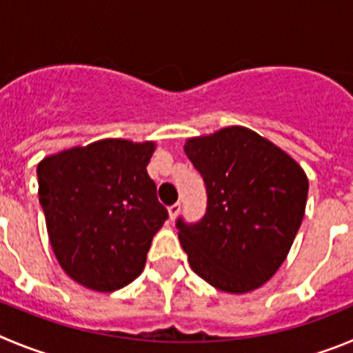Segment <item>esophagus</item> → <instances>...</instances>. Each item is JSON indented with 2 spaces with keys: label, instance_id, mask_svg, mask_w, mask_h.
I'll return each instance as SVG.
<instances>
[{
  "label": "esophagus",
  "instance_id": "34e87169",
  "mask_svg": "<svg viewBox=\"0 0 353 353\" xmlns=\"http://www.w3.org/2000/svg\"><path fill=\"white\" fill-rule=\"evenodd\" d=\"M179 211H181V204L179 202H176V204H172V205H169V216H170V220H176L177 218V214H179Z\"/></svg>",
  "mask_w": 353,
  "mask_h": 353
}]
</instances>
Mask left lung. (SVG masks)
Here are the masks:
<instances>
[{"label": "left lung", "mask_w": 353, "mask_h": 353, "mask_svg": "<svg viewBox=\"0 0 353 353\" xmlns=\"http://www.w3.org/2000/svg\"><path fill=\"white\" fill-rule=\"evenodd\" d=\"M184 153L208 192L204 218L176 223L190 265L218 290L262 287L285 262L301 227L306 174L283 149L243 126L188 139Z\"/></svg>", "instance_id": "left-lung-1"}]
</instances>
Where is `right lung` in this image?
I'll return each mask as SVG.
<instances>
[{"label":"right lung","mask_w":353,"mask_h":353,"mask_svg":"<svg viewBox=\"0 0 353 353\" xmlns=\"http://www.w3.org/2000/svg\"><path fill=\"white\" fill-rule=\"evenodd\" d=\"M154 142L105 139L43 158L38 196L50 246L70 278L114 292L137 278L169 212L148 176Z\"/></svg>","instance_id":"right-lung-1"}]
</instances>
